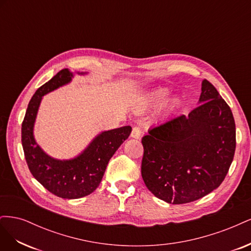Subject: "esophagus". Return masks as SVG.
Masks as SVG:
<instances>
[{
    "mask_svg": "<svg viewBox=\"0 0 251 251\" xmlns=\"http://www.w3.org/2000/svg\"><path fill=\"white\" fill-rule=\"evenodd\" d=\"M140 136H141V128L139 126H134L132 130V133H131V137H133L135 139H138V138H140Z\"/></svg>",
    "mask_w": 251,
    "mask_h": 251,
    "instance_id": "34e87169",
    "label": "esophagus"
}]
</instances>
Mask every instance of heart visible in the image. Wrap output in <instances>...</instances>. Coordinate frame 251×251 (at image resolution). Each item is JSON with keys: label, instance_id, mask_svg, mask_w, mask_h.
I'll use <instances>...</instances> for the list:
<instances>
[{"label": "heart", "instance_id": "obj_1", "mask_svg": "<svg viewBox=\"0 0 251 251\" xmlns=\"http://www.w3.org/2000/svg\"><path fill=\"white\" fill-rule=\"evenodd\" d=\"M170 95V90L166 88H158L150 92L146 97L143 98L142 101L139 103L138 109L139 110H147L151 108H156L158 105L163 103V101L166 100V97ZM179 100L178 98H173L165 105V112L172 111L176 105H178Z\"/></svg>", "mask_w": 251, "mask_h": 251}]
</instances>
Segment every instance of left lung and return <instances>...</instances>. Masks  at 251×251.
<instances>
[{
	"mask_svg": "<svg viewBox=\"0 0 251 251\" xmlns=\"http://www.w3.org/2000/svg\"><path fill=\"white\" fill-rule=\"evenodd\" d=\"M141 142L149 191L171 204L193 202L218 188L228 173L235 151L232 112L204 79L198 107L150 128Z\"/></svg>",
	"mask_w": 251,
	"mask_h": 251,
	"instance_id": "obj_1",
	"label": "left lung"
}]
</instances>
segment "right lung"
<instances>
[{
	"label": "right lung",
	"mask_w": 251,
	"mask_h": 251,
	"mask_svg": "<svg viewBox=\"0 0 251 251\" xmlns=\"http://www.w3.org/2000/svg\"><path fill=\"white\" fill-rule=\"evenodd\" d=\"M72 77V72L63 69L37 89L22 124V146L32 176L50 193L64 199H78L93 193L101 182L111 157L132 131L130 126H126L101 132L81 154L69 160H58L45 153L33 136L40 103L45 94L69 83Z\"/></svg>",
	"instance_id": "add662e5"
}]
</instances>
